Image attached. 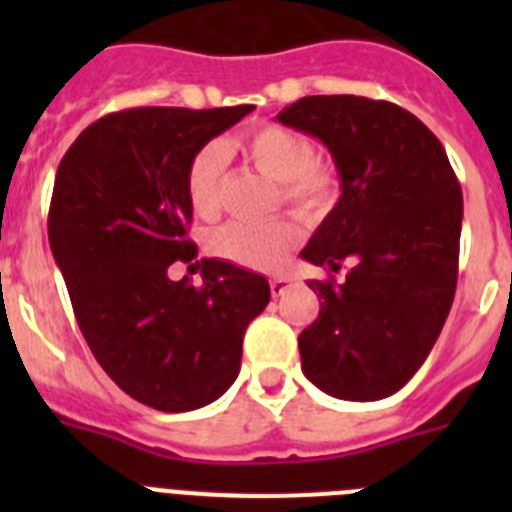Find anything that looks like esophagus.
Masks as SVG:
<instances>
[{
  "label": "esophagus",
  "mask_w": 512,
  "mask_h": 512,
  "mask_svg": "<svg viewBox=\"0 0 512 512\" xmlns=\"http://www.w3.org/2000/svg\"><path fill=\"white\" fill-rule=\"evenodd\" d=\"M289 284H292V279H289V277H274V279H271V282H269L271 295H274V297L284 295V292H287V289H289Z\"/></svg>",
  "instance_id": "obj_1"
}]
</instances>
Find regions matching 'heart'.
<instances>
[{
    "label": "heart",
    "mask_w": 512,
    "mask_h": 512,
    "mask_svg": "<svg viewBox=\"0 0 512 512\" xmlns=\"http://www.w3.org/2000/svg\"><path fill=\"white\" fill-rule=\"evenodd\" d=\"M243 158L279 184V197L300 215L318 220L341 197V171L328 158L315 156L305 133L279 122H261L238 140ZM225 151L217 143L197 148L184 171V192L194 215L212 220L223 207ZM302 241V228L292 217L269 223H230L215 230L210 251L246 269L274 271Z\"/></svg>",
    "instance_id": "1"
}]
</instances>
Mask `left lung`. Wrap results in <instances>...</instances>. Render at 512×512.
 <instances>
[{
    "instance_id": "8db88e82",
    "label": "left lung",
    "mask_w": 512,
    "mask_h": 512,
    "mask_svg": "<svg viewBox=\"0 0 512 512\" xmlns=\"http://www.w3.org/2000/svg\"><path fill=\"white\" fill-rule=\"evenodd\" d=\"M277 120L315 135L341 171V200L302 251L318 320L302 372L341 400H382L410 382L441 333L459 274L461 187L441 140L413 112L354 94L302 97Z\"/></svg>"
}]
</instances>
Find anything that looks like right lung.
Segmentation results:
<instances>
[{
  "instance_id": "1",
  "label": "right lung",
  "mask_w": 512,
  "mask_h": 512,
  "mask_svg": "<svg viewBox=\"0 0 512 512\" xmlns=\"http://www.w3.org/2000/svg\"><path fill=\"white\" fill-rule=\"evenodd\" d=\"M253 104L133 107L99 117L61 158L48 241L94 359L148 408L187 413L241 372L243 336L271 289L261 274L202 259V284L169 279L192 264L184 171L197 148Z\"/></svg>"
}]
</instances>
